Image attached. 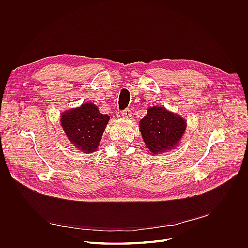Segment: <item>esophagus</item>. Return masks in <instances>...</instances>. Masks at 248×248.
Returning <instances> with one entry per match:
<instances>
[{"instance_id": "esophagus-1", "label": "esophagus", "mask_w": 248, "mask_h": 248, "mask_svg": "<svg viewBox=\"0 0 248 248\" xmlns=\"http://www.w3.org/2000/svg\"><path fill=\"white\" fill-rule=\"evenodd\" d=\"M121 116L124 118H129L131 116V109L129 108H126L124 110L121 111Z\"/></svg>"}]
</instances>
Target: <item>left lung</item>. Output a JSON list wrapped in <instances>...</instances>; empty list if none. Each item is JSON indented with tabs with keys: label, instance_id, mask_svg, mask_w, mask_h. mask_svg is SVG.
I'll return each instance as SVG.
<instances>
[{
	"label": "left lung",
	"instance_id": "8db88e82",
	"mask_svg": "<svg viewBox=\"0 0 248 248\" xmlns=\"http://www.w3.org/2000/svg\"><path fill=\"white\" fill-rule=\"evenodd\" d=\"M142 139L153 154L175 148L186 129V122L180 116L163 107L149 108L147 115L140 121Z\"/></svg>",
	"mask_w": 248,
	"mask_h": 248
}]
</instances>
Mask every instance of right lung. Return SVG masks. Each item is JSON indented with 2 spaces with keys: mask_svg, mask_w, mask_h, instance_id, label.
<instances>
[{
  "mask_svg": "<svg viewBox=\"0 0 248 248\" xmlns=\"http://www.w3.org/2000/svg\"><path fill=\"white\" fill-rule=\"evenodd\" d=\"M108 120L93 103H85L63 114L61 125L73 145L85 153H92L99 146Z\"/></svg>",
  "mask_w": 248,
  "mask_h": 248,
  "instance_id": "right-lung-1",
  "label": "right lung"
}]
</instances>
